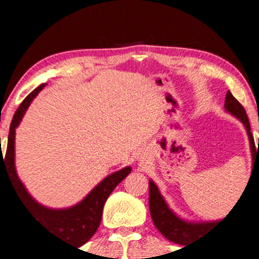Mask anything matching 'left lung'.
Returning <instances> with one entry per match:
<instances>
[{
    "instance_id": "1",
    "label": "left lung",
    "mask_w": 259,
    "mask_h": 259,
    "mask_svg": "<svg viewBox=\"0 0 259 259\" xmlns=\"http://www.w3.org/2000/svg\"><path fill=\"white\" fill-rule=\"evenodd\" d=\"M224 109L231 115L236 116L244 125L248 139H249L250 153H252V160L253 165H254L255 161H259V143L257 148L252 133H250L249 120H248L244 108L232 95L231 91H228L226 95ZM149 209H150L151 219L158 231L170 242L182 245L189 244V243L197 241L198 238L200 239V237L203 238V236L210 232L215 224L221 223L224 219L213 222H189L182 219L169 208L161 193L159 192L156 184L151 179L149 180Z\"/></svg>"
}]
</instances>
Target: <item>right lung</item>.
I'll return each instance as SVG.
<instances>
[{
  "mask_svg": "<svg viewBox=\"0 0 259 259\" xmlns=\"http://www.w3.org/2000/svg\"><path fill=\"white\" fill-rule=\"evenodd\" d=\"M46 83H42L36 88L25 100L18 106L14 115L11 125H10L9 140L5 158L2 156V148L0 154V171L1 168L5 169L7 177L11 179L12 187L21 199V203L25 207L26 211L32 217L37 223H40L49 233L61 239H66L76 247L85 244L98 231L103 215V208L106 199L117 184L122 179L126 178L132 171V166H125L121 170L114 171L113 174L101 180L85 198L77 204L62 209H52L36 202L25 185L22 184L17 176L16 166H15V135L16 127L20 125L26 110L32 103L37 94L45 88Z\"/></svg>",
  "mask_w": 259,
  "mask_h": 259,
  "instance_id": "right-lung-1",
  "label": "right lung"
}]
</instances>
